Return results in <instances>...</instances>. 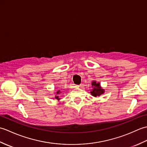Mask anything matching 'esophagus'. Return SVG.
<instances>
[{"instance_id": "34e87169", "label": "esophagus", "mask_w": 147, "mask_h": 147, "mask_svg": "<svg viewBox=\"0 0 147 147\" xmlns=\"http://www.w3.org/2000/svg\"><path fill=\"white\" fill-rule=\"evenodd\" d=\"M74 88H79L80 86L79 85H75V86H74Z\"/></svg>"}]
</instances>
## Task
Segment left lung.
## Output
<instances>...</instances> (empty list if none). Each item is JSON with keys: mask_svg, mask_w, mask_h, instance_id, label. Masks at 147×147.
<instances>
[{"mask_svg": "<svg viewBox=\"0 0 147 147\" xmlns=\"http://www.w3.org/2000/svg\"><path fill=\"white\" fill-rule=\"evenodd\" d=\"M92 90L90 91V93L92 95L96 97L99 96L105 93V90L102 88V87L100 86V83L99 82H96V81H93L92 82Z\"/></svg>", "mask_w": 147, "mask_h": 147, "instance_id": "8db88e82", "label": "left lung"}]
</instances>
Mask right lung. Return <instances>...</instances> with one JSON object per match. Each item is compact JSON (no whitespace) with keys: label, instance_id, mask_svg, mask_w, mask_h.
Returning <instances> with one entry per match:
<instances>
[{"label":"right lung","instance_id":"add662e5","mask_svg":"<svg viewBox=\"0 0 147 147\" xmlns=\"http://www.w3.org/2000/svg\"><path fill=\"white\" fill-rule=\"evenodd\" d=\"M61 93V92L60 91V90H58V91L57 92V93H56V95L55 96V98L57 99L58 101L61 99L60 98H59V95H60Z\"/></svg>","mask_w":147,"mask_h":147}]
</instances>
